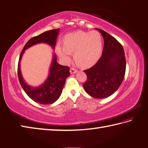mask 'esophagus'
<instances>
[{
  "label": "esophagus",
  "mask_w": 148,
  "mask_h": 148,
  "mask_svg": "<svg viewBox=\"0 0 148 148\" xmlns=\"http://www.w3.org/2000/svg\"><path fill=\"white\" fill-rule=\"evenodd\" d=\"M77 71V69H75L74 68H70V73H76Z\"/></svg>",
  "instance_id": "34e87169"
}]
</instances>
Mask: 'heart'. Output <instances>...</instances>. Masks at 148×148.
Listing matches in <instances>:
<instances>
[{"mask_svg": "<svg viewBox=\"0 0 148 148\" xmlns=\"http://www.w3.org/2000/svg\"><path fill=\"white\" fill-rule=\"evenodd\" d=\"M64 45L58 44L57 53L66 63L71 60V51H74L75 60L84 67L93 65L102 51L103 39L97 31L84 32L78 30L66 35L64 38Z\"/></svg>", "mask_w": 148, "mask_h": 148, "instance_id": "1", "label": "heart"}]
</instances>
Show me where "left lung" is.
Wrapping results in <instances>:
<instances>
[{"mask_svg":"<svg viewBox=\"0 0 148 148\" xmlns=\"http://www.w3.org/2000/svg\"><path fill=\"white\" fill-rule=\"evenodd\" d=\"M96 29L104 38V48L95 64L84 71L87 80L83 87L93 98L104 99L113 94L121 86L126 73V62L122 44L104 30Z\"/></svg>","mask_w":148,"mask_h":148,"instance_id":"1","label":"left lung"}]
</instances>
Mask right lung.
<instances>
[{
	"label": "right lung",
	"mask_w": 148,
	"mask_h": 148,
	"mask_svg": "<svg viewBox=\"0 0 148 148\" xmlns=\"http://www.w3.org/2000/svg\"><path fill=\"white\" fill-rule=\"evenodd\" d=\"M58 31V28L47 31L39 35L30 38L25 44L19 57L17 70L18 77L21 85L30 99L35 102L41 104H53L59 98L62 93L64 86L65 84L66 78L70 75L69 67L62 66L58 64L56 55H54L48 79L40 87L32 88L27 85L22 79L20 69V60L24 50L34 44L45 42L51 45L54 48L56 44Z\"/></svg>",
	"instance_id": "add662e5"
}]
</instances>
